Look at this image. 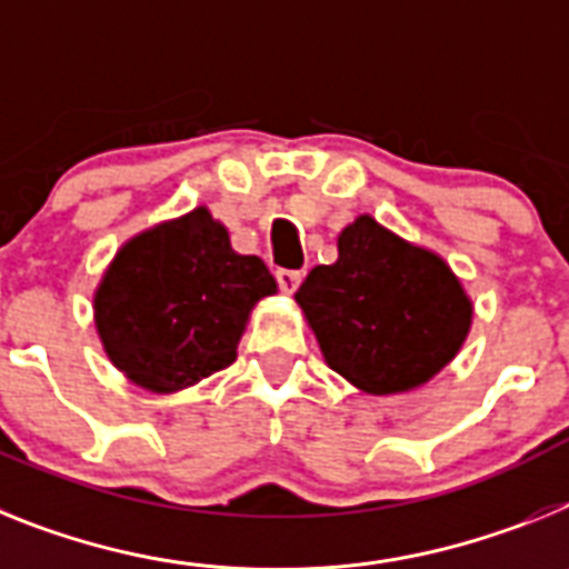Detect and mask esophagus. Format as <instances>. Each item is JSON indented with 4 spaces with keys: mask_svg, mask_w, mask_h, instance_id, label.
<instances>
[{
    "mask_svg": "<svg viewBox=\"0 0 569 569\" xmlns=\"http://www.w3.org/2000/svg\"><path fill=\"white\" fill-rule=\"evenodd\" d=\"M300 280H303V274L300 271H277V283H280V292L283 295H295L298 292Z\"/></svg>",
    "mask_w": 569,
    "mask_h": 569,
    "instance_id": "34e87169",
    "label": "esophagus"
}]
</instances>
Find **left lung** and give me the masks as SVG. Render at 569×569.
Returning <instances> with one entry per match:
<instances>
[{
	"instance_id": "left-lung-1",
	"label": "left lung",
	"mask_w": 569,
	"mask_h": 569,
	"mask_svg": "<svg viewBox=\"0 0 569 569\" xmlns=\"http://www.w3.org/2000/svg\"><path fill=\"white\" fill-rule=\"evenodd\" d=\"M295 303L323 361L370 396L425 388L455 361L475 321L455 269L370 213L338 233V260L315 266Z\"/></svg>"
}]
</instances>
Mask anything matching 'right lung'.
<instances>
[{
  "instance_id": "obj_1",
  "label": "right lung",
  "mask_w": 569,
  "mask_h": 569,
  "mask_svg": "<svg viewBox=\"0 0 569 569\" xmlns=\"http://www.w3.org/2000/svg\"><path fill=\"white\" fill-rule=\"evenodd\" d=\"M269 295L277 283L266 262L233 251L228 228L199 204L114 251L94 286V329L136 388L170 396L231 365Z\"/></svg>"
}]
</instances>
